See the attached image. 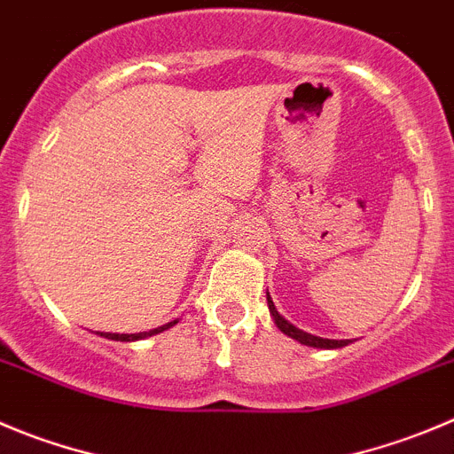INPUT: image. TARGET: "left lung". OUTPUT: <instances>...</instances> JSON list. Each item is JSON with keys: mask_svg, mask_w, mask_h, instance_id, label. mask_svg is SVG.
<instances>
[{"mask_svg": "<svg viewBox=\"0 0 454 454\" xmlns=\"http://www.w3.org/2000/svg\"><path fill=\"white\" fill-rule=\"evenodd\" d=\"M266 302H269V311H270V316H273V320H275V325H278L279 332L285 333V336L294 338V340H298L300 345L316 347V349H340V347H347L351 342V340H332V338H320V336H313V333H307V332H302V329H298L295 325H291L289 320H286V317L278 311V309H275L269 291H266Z\"/></svg>", "mask_w": 454, "mask_h": 454, "instance_id": "left-lung-1", "label": "left lung"}]
</instances>
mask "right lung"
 I'll use <instances>...</instances> for the list:
<instances>
[{
  "label": "right lung",
  "mask_w": 454,
  "mask_h": 454,
  "mask_svg": "<svg viewBox=\"0 0 454 454\" xmlns=\"http://www.w3.org/2000/svg\"><path fill=\"white\" fill-rule=\"evenodd\" d=\"M176 320H172V323L163 325V327H156V329H150V332H141V333H112V332H96V336L100 338H107V340H116V342H134V340H143V338H150V336H156V333L165 332V329L175 327Z\"/></svg>",
  "instance_id": "obj_1"
}]
</instances>
